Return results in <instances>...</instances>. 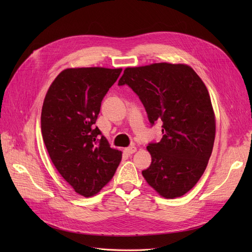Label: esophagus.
Segmentation results:
<instances>
[{
    "label": "esophagus",
    "mask_w": 252,
    "mask_h": 252,
    "mask_svg": "<svg viewBox=\"0 0 252 252\" xmlns=\"http://www.w3.org/2000/svg\"><path fill=\"white\" fill-rule=\"evenodd\" d=\"M125 151H126L127 155H132V154H134V152L136 151V147H134V146L127 147V148H125Z\"/></svg>",
    "instance_id": "1"
}]
</instances>
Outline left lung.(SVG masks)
Here are the masks:
<instances>
[{"label":"left lung","mask_w":252,"mask_h":252,"mask_svg":"<svg viewBox=\"0 0 252 252\" xmlns=\"http://www.w3.org/2000/svg\"><path fill=\"white\" fill-rule=\"evenodd\" d=\"M139 95L151 125L162 122L163 138L150 143L151 164L142 174L166 199L184 195L204 173L216 138V118L204 82L185 64L127 67L119 85Z\"/></svg>","instance_id":"obj_1"}]
</instances>
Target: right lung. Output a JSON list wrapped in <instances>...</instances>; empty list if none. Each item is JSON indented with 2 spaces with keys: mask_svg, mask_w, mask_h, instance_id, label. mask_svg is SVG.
Listing matches in <instances>:
<instances>
[{
  "mask_svg": "<svg viewBox=\"0 0 252 252\" xmlns=\"http://www.w3.org/2000/svg\"><path fill=\"white\" fill-rule=\"evenodd\" d=\"M122 68H67L44 98L43 141L59 173L74 191L96 194L116 173L122 152L110 147L94 126L101 103Z\"/></svg>",
  "mask_w": 252,
  "mask_h": 252,
  "instance_id": "1",
  "label": "right lung"
}]
</instances>
